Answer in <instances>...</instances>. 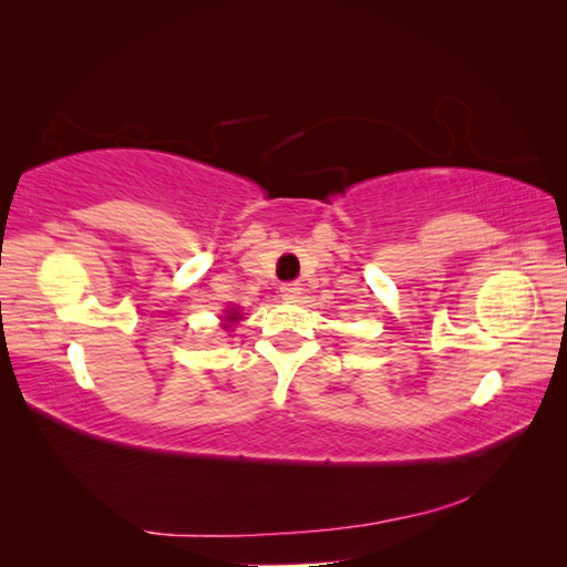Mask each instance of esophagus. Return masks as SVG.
Here are the masks:
<instances>
[{"label": "esophagus", "instance_id": "esophagus-1", "mask_svg": "<svg viewBox=\"0 0 567 567\" xmlns=\"http://www.w3.org/2000/svg\"><path fill=\"white\" fill-rule=\"evenodd\" d=\"M300 290H302V287L297 285V282H285V285H280V292H282L285 300H295V297L300 295Z\"/></svg>", "mask_w": 567, "mask_h": 567}]
</instances>
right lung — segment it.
<instances>
[{
  "label": "right lung",
  "instance_id": "right-lung-1",
  "mask_svg": "<svg viewBox=\"0 0 567 567\" xmlns=\"http://www.w3.org/2000/svg\"><path fill=\"white\" fill-rule=\"evenodd\" d=\"M227 320H235V318H227Z\"/></svg>",
  "mask_w": 567,
  "mask_h": 567
}]
</instances>
